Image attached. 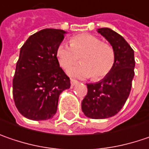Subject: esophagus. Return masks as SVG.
Returning a JSON list of instances; mask_svg holds the SVG:
<instances>
[{
	"label": "esophagus",
	"instance_id": "1",
	"mask_svg": "<svg viewBox=\"0 0 149 149\" xmlns=\"http://www.w3.org/2000/svg\"><path fill=\"white\" fill-rule=\"evenodd\" d=\"M78 83V81H77V80H75V79H71V85L73 87L75 85H77Z\"/></svg>",
	"mask_w": 149,
	"mask_h": 149
}]
</instances>
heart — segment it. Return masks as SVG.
<instances>
[{"label":"heart","instance_id":"1","mask_svg":"<svg viewBox=\"0 0 149 149\" xmlns=\"http://www.w3.org/2000/svg\"><path fill=\"white\" fill-rule=\"evenodd\" d=\"M56 55L60 66L64 69L73 65L81 56L82 62L68 70L69 75L80 78L94 75L95 79H102L110 73L115 63L113 47L103 43L97 36L88 33L72 36L71 44H59Z\"/></svg>","mask_w":149,"mask_h":149}]
</instances>
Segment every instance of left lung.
Returning a JSON list of instances; mask_svg holds the SVG:
<instances>
[{
	"label": "left lung",
	"mask_w": 149,
	"mask_h": 149,
	"mask_svg": "<svg viewBox=\"0 0 149 149\" xmlns=\"http://www.w3.org/2000/svg\"><path fill=\"white\" fill-rule=\"evenodd\" d=\"M97 32L107 40L115 53V63L110 73L96 83H89L87 94L81 102L85 116L93 119L111 118L124 106L134 77V52L126 40L110 28Z\"/></svg>",
	"instance_id": "left-lung-1"
}]
</instances>
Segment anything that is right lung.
<instances>
[{
  "instance_id": "obj_1",
  "label": "right lung",
  "mask_w": 149,
  "mask_h": 149,
  "mask_svg": "<svg viewBox=\"0 0 149 149\" xmlns=\"http://www.w3.org/2000/svg\"><path fill=\"white\" fill-rule=\"evenodd\" d=\"M66 33L43 29L29 36L20 50L12 82L13 98L19 113L28 119L52 118L60 94L70 88V79L56 55Z\"/></svg>"
}]
</instances>
